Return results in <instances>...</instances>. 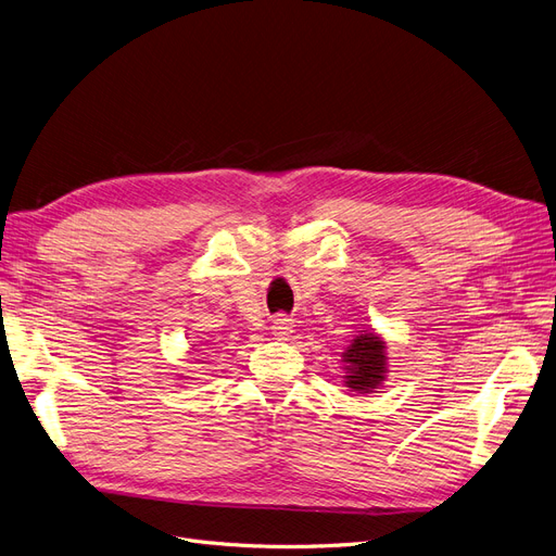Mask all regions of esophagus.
Segmentation results:
<instances>
[{
	"mask_svg": "<svg viewBox=\"0 0 556 556\" xmlns=\"http://www.w3.org/2000/svg\"><path fill=\"white\" fill-rule=\"evenodd\" d=\"M293 320L288 318V316H283V313H279V316H275V320H273V333L277 336V338H288L293 333Z\"/></svg>",
	"mask_w": 556,
	"mask_h": 556,
	"instance_id": "34e87169",
	"label": "esophagus"
}]
</instances>
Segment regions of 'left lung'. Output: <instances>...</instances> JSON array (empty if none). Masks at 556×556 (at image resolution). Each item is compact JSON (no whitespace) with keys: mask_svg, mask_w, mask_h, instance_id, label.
Wrapping results in <instances>:
<instances>
[{"mask_svg":"<svg viewBox=\"0 0 556 556\" xmlns=\"http://www.w3.org/2000/svg\"><path fill=\"white\" fill-rule=\"evenodd\" d=\"M345 356V383L352 391L368 393L383 381L386 372V354H383V341L372 331L361 333L354 338V343L348 348Z\"/></svg>","mask_w":556,"mask_h":556,"instance_id":"obj_1","label":"left lung"}]
</instances>
